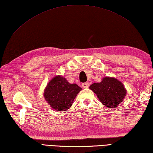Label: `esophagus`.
Wrapping results in <instances>:
<instances>
[{
  "label": "esophagus",
  "mask_w": 153,
  "mask_h": 153,
  "mask_svg": "<svg viewBox=\"0 0 153 153\" xmlns=\"http://www.w3.org/2000/svg\"><path fill=\"white\" fill-rule=\"evenodd\" d=\"M89 83H82V88H89Z\"/></svg>",
  "instance_id": "obj_1"
}]
</instances>
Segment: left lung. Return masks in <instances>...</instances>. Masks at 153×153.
<instances>
[{
  "label": "left lung",
  "mask_w": 153,
  "mask_h": 153,
  "mask_svg": "<svg viewBox=\"0 0 153 153\" xmlns=\"http://www.w3.org/2000/svg\"><path fill=\"white\" fill-rule=\"evenodd\" d=\"M89 89L97 95L103 105L109 108L117 107L124 100L127 90L124 85L115 77H105L100 83H94Z\"/></svg>",
  "instance_id": "8db88e82"
}]
</instances>
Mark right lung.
Returning <instances> with one entry per match:
<instances>
[{
    "instance_id": "right-lung-1",
    "label": "right lung",
    "mask_w": 153,
    "mask_h": 153,
    "mask_svg": "<svg viewBox=\"0 0 153 153\" xmlns=\"http://www.w3.org/2000/svg\"><path fill=\"white\" fill-rule=\"evenodd\" d=\"M82 88L76 83H70L65 77L57 76L50 80L44 90L46 102L56 111L70 109Z\"/></svg>"
}]
</instances>
